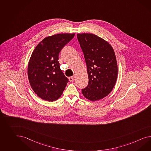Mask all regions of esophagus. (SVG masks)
<instances>
[{"instance_id": "obj_1", "label": "esophagus", "mask_w": 151, "mask_h": 151, "mask_svg": "<svg viewBox=\"0 0 151 151\" xmlns=\"http://www.w3.org/2000/svg\"><path fill=\"white\" fill-rule=\"evenodd\" d=\"M68 79H69V81H74V76L70 77Z\"/></svg>"}]
</instances>
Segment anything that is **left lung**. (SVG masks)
<instances>
[{"mask_svg":"<svg viewBox=\"0 0 151 151\" xmlns=\"http://www.w3.org/2000/svg\"><path fill=\"white\" fill-rule=\"evenodd\" d=\"M84 55L89 78L88 85L82 89L89 100H99L107 96L117 79L118 66L114 51L109 43L93 34H77Z\"/></svg>","mask_w":151,"mask_h":151,"instance_id":"left-lung-1","label":"left lung"}]
</instances>
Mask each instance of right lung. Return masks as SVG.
<instances>
[{
    "label": "right lung",
    "mask_w": 151,
    "mask_h": 151,
    "mask_svg": "<svg viewBox=\"0 0 151 151\" xmlns=\"http://www.w3.org/2000/svg\"><path fill=\"white\" fill-rule=\"evenodd\" d=\"M75 34L46 37L35 47L28 66V77L35 93L44 100L54 101L61 96L68 79L60 69L58 55Z\"/></svg>",
    "instance_id": "right-lung-1"
}]
</instances>
